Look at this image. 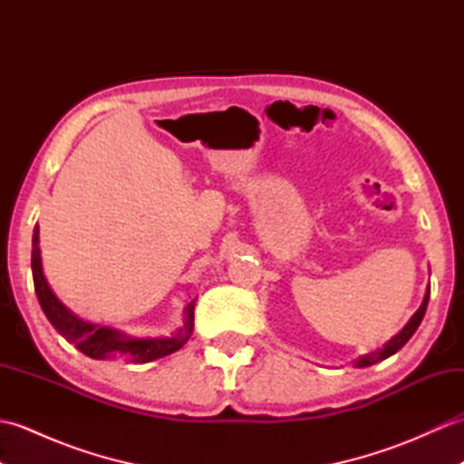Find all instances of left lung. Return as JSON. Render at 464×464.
Listing matches in <instances>:
<instances>
[{
  "label": "left lung",
  "instance_id": "left-lung-1",
  "mask_svg": "<svg viewBox=\"0 0 464 464\" xmlns=\"http://www.w3.org/2000/svg\"><path fill=\"white\" fill-rule=\"evenodd\" d=\"M429 297H430V285H429L427 291H425V297H422L420 307H419V309L415 311V314H412V317L409 319V323L405 324V327H402V329L395 334V337L384 343L381 349L372 351V353H369V354H362V357H359V359H354V361H353L354 367H359V369L371 367V364L381 362V361H384V359H389L391 354H395L399 349L405 347V343L412 337V334H415V331L419 329V324H420L422 317H425V311H427V304H429Z\"/></svg>",
  "mask_w": 464,
  "mask_h": 464
}]
</instances>
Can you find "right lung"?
Here are the masks:
<instances>
[{
  "mask_svg": "<svg viewBox=\"0 0 464 464\" xmlns=\"http://www.w3.org/2000/svg\"><path fill=\"white\" fill-rule=\"evenodd\" d=\"M32 273L37 301L42 304L45 317L53 324L55 331L62 337L75 344L83 354L97 361L103 359H125L131 362H151L155 359L167 357L175 351H179L189 341L193 333V299L183 309V327L177 329L169 337H131L120 329L107 327V324L90 323L77 317L69 311L65 304L55 297V293L49 287L44 275L42 265V249H39V227L34 229L32 241Z\"/></svg>",
  "mask_w": 464,
  "mask_h": 464,
  "instance_id": "obj_1",
  "label": "right lung"
}]
</instances>
